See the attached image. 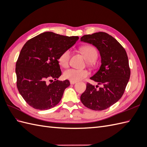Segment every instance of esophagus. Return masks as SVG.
I'll list each match as a JSON object with an SVG mask.
<instances>
[{"label":"esophagus","instance_id":"1","mask_svg":"<svg viewBox=\"0 0 147 147\" xmlns=\"http://www.w3.org/2000/svg\"><path fill=\"white\" fill-rule=\"evenodd\" d=\"M77 82H74V81H70V83L71 84H75Z\"/></svg>","mask_w":147,"mask_h":147}]
</instances>
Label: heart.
<instances>
[{
    "mask_svg": "<svg viewBox=\"0 0 147 147\" xmlns=\"http://www.w3.org/2000/svg\"><path fill=\"white\" fill-rule=\"evenodd\" d=\"M81 53L84 55L87 61L92 63L97 58V51L96 49L92 46H84L80 49ZM70 56V52L69 50L63 51L58 57L59 64L63 67H66L69 64ZM89 73L86 70H80L76 69H69L64 71L63 76L64 78L70 81L77 82L86 77Z\"/></svg>",
    "mask_w": 147,
    "mask_h": 147,
    "instance_id": "b5f03b06",
    "label": "heart"
}]
</instances>
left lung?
Wrapping results in <instances>:
<instances>
[{"label":"left lung","instance_id":"1","mask_svg":"<svg viewBox=\"0 0 147 147\" xmlns=\"http://www.w3.org/2000/svg\"><path fill=\"white\" fill-rule=\"evenodd\" d=\"M81 41L96 47L101 57L98 71L90 78L101 84L96 88L90 83L81 95L80 99L87 108L103 110L110 107L122 97L130 78L127 53L116 39L103 32L84 35Z\"/></svg>","mask_w":147,"mask_h":147}]
</instances>
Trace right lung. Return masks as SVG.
<instances>
[{
  "label": "right lung",
  "instance_id": "obj_1",
  "mask_svg": "<svg viewBox=\"0 0 147 147\" xmlns=\"http://www.w3.org/2000/svg\"><path fill=\"white\" fill-rule=\"evenodd\" d=\"M78 39L45 32L29 40L22 48L16 64V84L32 107L48 110L60 102L70 82L57 80L61 75L58 57Z\"/></svg>",
  "mask_w": 147,
  "mask_h": 147
}]
</instances>
